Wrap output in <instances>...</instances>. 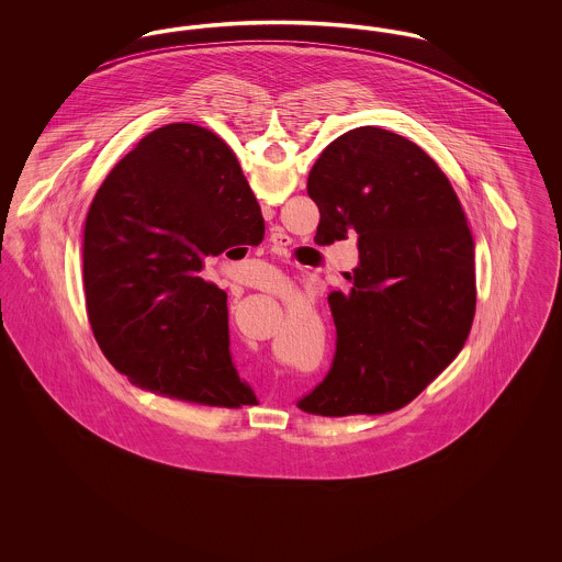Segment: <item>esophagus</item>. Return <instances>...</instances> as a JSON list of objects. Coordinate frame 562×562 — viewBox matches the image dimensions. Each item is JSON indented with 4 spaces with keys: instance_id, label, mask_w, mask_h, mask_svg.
<instances>
[{
    "instance_id": "esophagus-1",
    "label": "esophagus",
    "mask_w": 562,
    "mask_h": 562,
    "mask_svg": "<svg viewBox=\"0 0 562 562\" xmlns=\"http://www.w3.org/2000/svg\"><path fill=\"white\" fill-rule=\"evenodd\" d=\"M269 241L273 244V248H278V250H284L289 244H291V238L286 236V234H282V232H273L271 234V238Z\"/></svg>"
}]
</instances>
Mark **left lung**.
Listing matches in <instances>:
<instances>
[{
  "mask_svg": "<svg viewBox=\"0 0 562 562\" xmlns=\"http://www.w3.org/2000/svg\"><path fill=\"white\" fill-rule=\"evenodd\" d=\"M316 244L358 238L348 293L328 294L330 371L299 408L381 415L417 398L461 351L476 312L474 238L449 179L401 134L335 138L310 170Z\"/></svg>",
  "mask_w": 562,
  "mask_h": 562,
  "instance_id": "8db88e82",
  "label": "left lung"
}]
</instances>
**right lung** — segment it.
Here are the masks:
<instances>
[{"instance_id":"1","label":"right lung","mask_w":562,"mask_h":562,"mask_svg":"<svg viewBox=\"0 0 562 562\" xmlns=\"http://www.w3.org/2000/svg\"><path fill=\"white\" fill-rule=\"evenodd\" d=\"M263 232L240 164L216 134L195 124L147 134L109 172L83 227L86 312L109 362L168 398L255 402L232 362L227 293L200 271Z\"/></svg>"}]
</instances>
